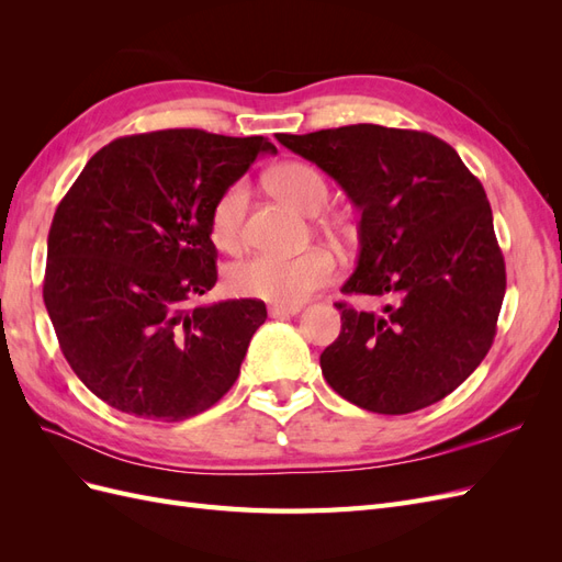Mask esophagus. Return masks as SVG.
Masks as SVG:
<instances>
[{"label":"esophagus","instance_id":"1","mask_svg":"<svg viewBox=\"0 0 562 562\" xmlns=\"http://www.w3.org/2000/svg\"><path fill=\"white\" fill-rule=\"evenodd\" d=\"M297 312H300V307H281V304H271V307H269V316H271V318L295 316Z\"/></svg>","mask_w":562,"mask_h":562}]
</instances>
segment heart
I'll list each match as a JSON object with an SVG mask.
<instances>
[{
    "instance_id": "b5f03b06",
    "label": "heart",
    "mask_w": 562,
    "mask_h": 562,
    "mask_svg": "<svg viewBox=\"0 0 562 562\" xmlns=\"http://www.w3.org/2000/svg\"><path fill=\"white\" fill-rule=\"evenodd\" d=\"M271 190L302 215H318L328 206V182L316 168L307 164H283L271 173ZM248 206L246 180L232 182L217 196L211 211V236L217 248L227 252L241 246L244 217ZM335 277V260L328 250L310 248L300 255L260 252L236 262L227 271V288L234 295L265 300L281 307H297L314 291L330 283Z\"/></svg>"
}]
</instances>
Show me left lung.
<instances>
[{
    "instance_id": "1",
    "label": "left lung",
    "mask_w": 562,
    "mask_h": 562,
    "mask_svg": "<svg viewBox=\"0 0 562 562\" xmlns=\"http://www.w3.org/2000/svg\"><path fill=\"white\" fill-rule=\"evenodd\" d=\"M277 140L326 171L361 213L359 260L342 293V330L321 353L326 382L380 415L434 405L481 366L506 291L483 184L431 133L353 124Z\"/></svg>"
}]
</instances>
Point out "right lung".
Masks as SVG:
<instances>
[{
  "label": "right lung",
  "mask_w": 562,
  "mask_h": 562,
  "mask_svg": "<svg viewBox=\"0 0 562 562\" xmlns=\"http://www.w3.org/2000/svg\"><path fill=\"white\" fill-rule=\"evenodd\" d=\"M258 155H277L262 135H128L95 151L56 209L46 312L77 378L116 411L190 419L239 378L265 302H190L217 281L215 201Z\"/></svg>",
  "instance_id": "add662e5"
}]
</instances>
